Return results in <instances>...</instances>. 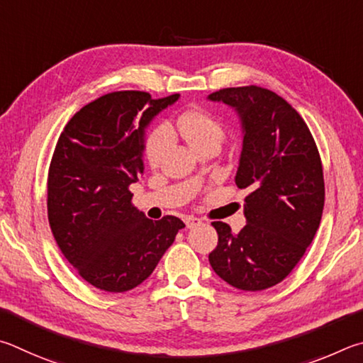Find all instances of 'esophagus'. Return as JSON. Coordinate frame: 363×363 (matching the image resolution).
<instances>
[{"label":"esophagus","instance_id":"1","mask_svg":"<svg viewBox=\"0 0 363 363\" xmlns=\"http://www.w3.org/2000/svg\"><path fill=\"white\" fill-rule=\"evenodd\" d=\"M202 221L199 220V218H196V217H185V225H186V228H194V226H198V225H201Z\"/></svg>","mask_w":363,"mask_h":363}]
</instances>
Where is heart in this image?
<instances>
[{
    "mask_svg": "<svg viewBox=\"0 0 363 363\" xmlns=\"http://www.w3.org/2000/svg\"><path fill=\"white\" fill-rule=\"evenodd\" d=\"M175 129L198 151L207 145H218L225 140V127L221 121L206 110H189L177 119ZM174 129L161 123L152 127L145 142V159L151 167L162 162L174 145Z\"/></svg>",
    "mask_w": 363,
    "mask_h": 363,
    "instance_id": "b5f03b06",
    "label": "heart"
}]
</instances>
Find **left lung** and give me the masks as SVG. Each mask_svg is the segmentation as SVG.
Returning <instances> with one entry per match:
<instances>
[{
    "label": "left lung",
    "mask_w": 363,
    "mask_h": 363,
    "mask_svg": "<svg viewBox=\"0 0 363 363\" xmlns=\"http://www.w3.org/2000/svg\"><path fill=\"white\" fill-rule=\"evenodd\" d=\"M234 108L242 124L236 185L249 188L247 225L233 234L213 221V271L233 287L258 291L282 282L319 230L325 185L319 150L298 111L269 89L228 87L208 95Z\"/></svg>",
    "instance_id": "1"
}]
</instances>
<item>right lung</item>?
Wrapping results in <instances>:
<instances>
[{"label": "right lung", "instance_id": "1", "mask_svg": "<svg viewBox=\"0 0 363 363\" xmlns=\"http://www.w3.org/2000/svg\"><path fill=\"white\" fill-rule=\"evenodd\" d=\"M180 95H101L68 121L48 175V218L68 263L94 287L135 289L185 228L167 215L150 220L132 206L129 186L143 174L145 129Z\"/></svg>", "mask_w": 363, "mask_h": 363}]
</instances>
